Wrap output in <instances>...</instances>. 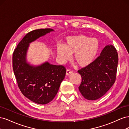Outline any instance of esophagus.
I'll return each mask as SVG.
<instances>
[{"mask_svg":"<svg viewBox=\"0 0 129 129\" xmlns=\"http://www.w3.org/2000/svg\"><path fill=\"white\" fill-rule=\"evenodd\" d=\"M72 73H73V71H71V70H69V69H67V71H66V75L69 76V75H71V74H72Z\"/></svg>","mask_w":129,"mask_h":129,"instance_id":"obj_1","label":"esophagus"}]
</instances>
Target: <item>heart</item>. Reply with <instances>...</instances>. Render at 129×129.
<instances>
[{
	"label": "heart",
	"instance_id": "b5f03b06",
	"mask_svg": "<svg viewBox=\"0 0 129 129\" xmlns=\"http://www.w3.org/2000/svg\"><path fill=\"white\" fill-rule=\"evenodd\" d=\"M100 48L99 40L84 35L79 34L66 39L64 45L56 47L57 56L61 62L69 60L74 54V60L81 67L91 64L95 58Z\"/></svg>",
	"mask_w": 129,
	"mask_h": 129
}]
</instances>
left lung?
Masks as SVG:
<instances>
[{
  "label": "left lung",
  "instance_id": "1",
  "mask_svg": "<svg viewBox=\"0 0 129 129\" xmlns=\"http://www.w3.org/2000/svg\"><path fill=\"white\" fill-rule=\"evenodd\" d=\"M118 62L116 48L108 45L95 61L78 71L82 77L79 89L85 99L96 100L111 88L115 82Z\"/></svg>",
  "mask_w": 129,
  "mask_h": 129
}]
</instances>
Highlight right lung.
Returning a JSON list of instances; mask_svg holds the SVG:
<instances>
[{
  "instance_id": "right-lung-1",
  "label": "right lung",
  "mask_w": 129,
  "mask_h": 129,
  "mask_svg": "<svg viewBox=\"0 0 129 129\" xmlns=\"http://www.w3.org/2000/svg\"><path fill=\"white\" fill-rule=\"evenodd\" d=\"M54 31L51 28L31 31L19 42L13 54V69L19 89L27 99L39 104H47L54 99L66 70L63 66L48 61L39 65L30 64L27 59V52L30 43Z\"/></svg>"
}]
</instances>
